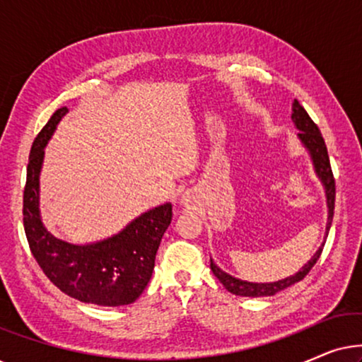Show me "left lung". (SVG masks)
I'll use <instances>...</instances> for the list:
<instances>
[{
	"label": "left lung",
	"mask_w": 362,
	"mask_h": 362,
	"mask_svg": "<svg viewBox=\"0 0 362 362\" xmlns=\"http://www.w3.org/2000/svg\"><path fill=\"white\" fill-rule=\"evenodd\" d=\"M291 120L295 123V128L298 130V140L301 141V145L305 146V150L308 151V155L311 158V163H313L315 173L318 176V180L321 181V185L325 187V196H326V206H328V222H326V235L328 237L331 222H333V214H334V196H336V187H334V177H333V171H331V165H329V156H328V150H326L325 140L321 136L320 128L316 127V123L311 120L308 113L303 107L300 105L298 100H295L291 103ZM325 242L321 244L318 250L315 252L313 257L306 262V264L301 267V269L296 272V274L286 276V279H281L279 281H270V284H255V281H247V280H240L235 279L219 269L214 262L211 259V270L214 274L222 285L226 286L227 291L230 293L239 295V296H272L279 291L288 288V286L295 285L296 281L303 280L306 274L313 269V265L316 264V260L320 259L321 252H323Z\"/></svg>",
	"instance_id": "1"
}]
</instances>
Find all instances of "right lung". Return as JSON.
Listing matches in <instances>:
<instances>
[{"mask_svg":"<svg viewBox=\"0 0 362 362\" xmlns=\"http://www.w3.org/2000/svg\"><path fill=\"white\" fill-rule=\"evenodd\" d=\"M69 110L59 108L39 132L29 153L23 221L29 247L44 274L59 290L82 303L130 305L146 288L155 269L163 234L171 224V202L143 212L107 239L72 244L51 234L41 219V177L44 148Z\"/></svg>","mask_w":362,"mask_h":362,"instance_id":"right-lung-1","label":"right lung"}]
</instances>
